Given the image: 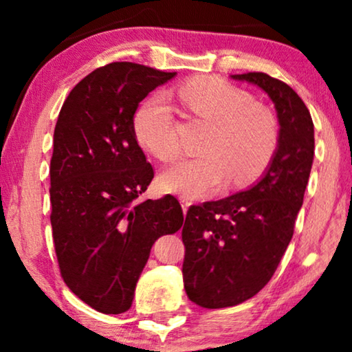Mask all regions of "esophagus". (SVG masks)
Instances as JSON below:
<instances>
[{
	"label": "esophagus",
	"instance_id": "1",
	"mask_svg": "<svg viewBox=\"0 0 352 352\" xmlns=\"http://www.w3.org/2000/svg\"><path fill=\"white\" fill-rule=\"evenodd\" d=\"M179 201H181V206H182V211L187 213V210H189V206L192 205L189 199H186V197H179Z\"/></svg>",
	"mask_w": 352,
	"mask_h": 352
}]
</instances>
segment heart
<instances>
[{
	"label": "heart",
	"mask_w": 352,
	"mask_h": 352,
	"mask_svg": "<svg viewBox=\"0 0 352 352\" xmlns=\"http://www.w3.org/2000/svg\"><path fill=\"white\" fill-rule=\"evenodd\" d=\"M192 113L214 123L204 142V153L184 158L163 173L162 186L187 197H205L229 179L247 184L263 175L278 142L271 112L254 105L247 93L216 78H197L177 89ZM134 133L142 147L163 162L181 152L176 120L166 94L155 93L134 115Z\"/></svg>",
	"instance_id": "obj_1"
}]
</instances>
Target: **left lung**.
<instances>
[{"mask_svg": "<svg viewBox=\"0 0 352 352\" xmlns=\"http://www.w3.org/2000/svg\"><path fill=\"white\" fill-rule=\"evenodd\" d=\"M230 78L263 89L280 128L276 153L254 184L186 214L184 288L208 309L237 306L271 280L293 237L314 160V123L290 86L261 72Z\"/></svg>", "mask_w": 352, "mask_h": 352, "instance_id": "left-lung-1", "label": "left lung"}]
</instances>
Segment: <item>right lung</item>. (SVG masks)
Segmentation results:
<instances>
[{
  "instance_id": "1",
  "label": "right lung",
  "mask_w": 352,
  "mask_h": 352,
  "mask_svg": "<svg viewBox=\"0 0 352 352\" xmlns=\"http://www.w3.org/2000/svg\"><path fill=\"white\" fill-rule=\"evenodd\" d=\"M113 62L85 76L62 105L51 158V226L60 276L93 309L122 314L152 245L182 228L173 195L138 201L153 179L134 133L141 100L175 78Z\"/></svg>"
}]
</instances>
